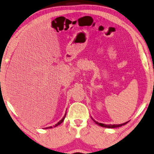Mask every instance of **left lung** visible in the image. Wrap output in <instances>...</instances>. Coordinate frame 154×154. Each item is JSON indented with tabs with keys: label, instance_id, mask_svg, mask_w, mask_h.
Masks as SVG:
<instances>
[{
	"label": "left lung",
	"instance_id": "8db88e82",
	"mask_svg": "<svg viewBox=\"0 0 154 154\" xmlns=\"http://www.w3.org/2000/svg\"><path fill=\"white\" fill-rule=\"evenodd\" d=\"M92 120H94V122H95L96 124H97L98 125H99V126L100 127H106V128H116V127H121L122 126V125H126L127 122H128L129 121H127L126 122H124V123L122 124H119V125H106V124H103V123H100V122H97L96 120H95L94 119H93V118L91 117Z\"/></svg>",
	"mask_w": 154,
	"mask_h": 154
}]
</instances>
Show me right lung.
<instances>
[{
  "label": "right lung",
  "instance_id": "right-lung-1",
  "mask_svg": "<svg viewBox=\"0 0 154 154\" xmlns=\"http://www.w3.org/2000/svg\"><path fill=\"white\" fill-rule=\"evenodd\" d=\"M66 113L67 112H65V116H63V118H62V119H61L60 121H59L57 124H56L55 125H53V126H51V127H45V129H51V128H53V127H57L58 125H60L61 123H62V122H63V120H64V119H65V116H66Z\"/></svg>",
  "mask_w": 154,
  "mask_h": 154
}]
</instances>
